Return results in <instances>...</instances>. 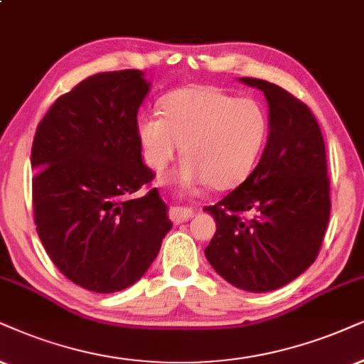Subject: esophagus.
I'll list each match as a JSON object with an SVG mask.
<instances>
[{
  "mask_svg": "<svg viewBox=\"0 0 364 364\" xmlns=\"http://www.w3.org/2000/svg\"><path fill=\"white\" fill-rule=\"evenodd\" d=\"M193 216V210L188 208V206H173L169 210V218H171L173 223H185Z\"/></svg>",
  "mask_w": 364,
  "mask_h": 364,
  "instance_id": "esophagus-1",
  "label": "esophagus"
}]
</instances>
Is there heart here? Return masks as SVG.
<instances>
[{
  "label": "heart",
  "instance_id": "obj_1",
  "mask_svg": "<svg viewBox=\"0 0 364 364\" xmlns=\"http://www.w3.org/2000/svg\"><path fill=\"white\" fill-rule=\"evenodd\" d=\"M161 116H142L136 132L146 164L163 171L181 144L185 158L173 181L183 188L208 183L230 190L250 176L269 134L259 100L215 87L193 85L161 100Z\"/></svg>",
  "mask_w": 364,
  "mask_h": 364
}]
</instances>
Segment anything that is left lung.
I'll return each mask as SVG.
<instances>
[{
	"instance_id": "8db88e82",
	"label": "left lung",
	"mask_w": 364,
	"mask_h": 364,
	"mask_svg": "<svg viewBox=\"0 0 364 364\" xmlns=\"http://www.w3.org/2000/svg\"><path fill=\"white\" fill-rule=\"evenodd\" d=\"M238 80L264 92L269 137L250 176L205 206L216 222L205 255L235 287L269 292L297 279L319 254L331 213L326 148L304 102L267 80Z\"/></svg>"
}]
</instances>
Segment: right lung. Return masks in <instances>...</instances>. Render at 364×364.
<instances>
[{
    "mask_svg": "<svg viewBox=\"0 0 364 364\" xmlns=\"http://www.w3.org/2000/svg\"><path fill=\"white\" fill-rule=\"evenodd\" d=\"M151 84L141 70L87 77L55 100L31 146L36 232L57 269L87 291L136 284L171 230L168 206L142 163L137 110Z\"/></svg>",
    "mask_w": 364,
    "mask_h": 364,
    "instance_id": "right-lung-1",
    "label": "right lung"
}]
</instances>
